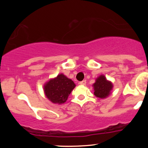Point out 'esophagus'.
I'll return each mask as SVG.
<instances>
[{"label":"esophagus","instance_id":"esophagus-1","mask_svg":"<svg viewBox=\"0 0 148 148\" xmlns=\"http://www.w3.org/2000/svg\"><path fill=\"white\" fill-rule=\"evenodd\" d=\"M79 84L80 85H83V86H85V85L86 84V80H84V81H80Z\"/></svg>","mask_w":148,"mask_h":148}]
</instances>
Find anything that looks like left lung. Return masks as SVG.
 <instances>
[{"mask_svg": "<svg viewBox=\"0 0 148 148\" xmlns=\"http://www.w3.org/2000/svg\"><path fill=\"white\" fill-rule=\"evenodd\" d=\"M94 89V95L100 99H105L111 95L113 85L111 81L106 79L103 74L98 76L95 79V82L92 84Z\"/></svg>", "mask_w": 148, "mask_h": 148, "instance_id": "left-lung-1", "label": "left lung"}]
</instances>
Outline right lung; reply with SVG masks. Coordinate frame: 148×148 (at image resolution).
<instances>
[{
	"label": "right lung",
	"instance_id": "1",
	"mask_svg": "<svg viewBox=\"0 0 148 148\" xmlns=\"http://www.w3.org/2000/svg\"><path fill=\"white\" fill-rule=\"evenodd\" d=\"M76 85L72 79L63 74H59L56 77L51 78L44 85V92L46 97L53 103L62 104L67 98Z\"/></svg>",
	"mask_w": 148,
	"mask_h": 148
}]
</instances>
